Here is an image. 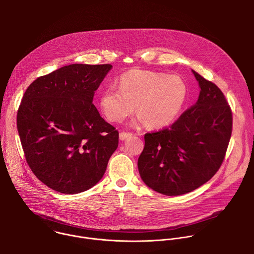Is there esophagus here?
<instances>
[{
	"label": "esophagus",
	"mask_w": 254,
	"mask_h": 254,
	"mask_svg": "<svg viewBox=\"0 0 254 254\" xmlns=\"http://www.w3.org/2000/svg\"><path fill=\"white\" fill-rule=\"evenodd\" d=\"M131 135H132V133H130V132L122 131V132H120V139H121V140H125V139L130 137Z\"/></svg>",
	"instance_id": "obj_1"
}]
</instances>
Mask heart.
<instances>
[{"label":"heart","instance_id":"heart-1","mask_svg":"<svg viewBox=\"0 0 254 254\" xmlns=\"http://www.w3.org/2000/svg\"><path fill=\"white\" fill-rule=\"evenodd\" d=\"M187 86L177 75L133 69L120 78V89L105 88L99 98L102 113L111 122H122L133 111L136 123L162 128L172 124L186 101Z\"/></svg>","mask_w":254,"mask_h":254}]
</instances>
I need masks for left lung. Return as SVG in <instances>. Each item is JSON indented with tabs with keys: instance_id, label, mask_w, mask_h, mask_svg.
Returning <instances> with one entry per match:
<instances>
[{
	"instance_id": "8db88e82",
	"label": "left lung",
	"mask_w": 254,
	"mask_h": 254,
	"mask_svg": "<svg viewBox=\"0 0 254 254\" xmlns=\"http://www.w3.org/2000/svg\"><path fill=\"white\" fill-rule=\"evenodd\" d=\"M200 93L196 103L170 127L144 134L139 176L154 191L183 195L219 170L232 131V114L222 91L192 70Z\"/></svg>"
}]
</instances>
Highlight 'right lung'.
I'll return each instance as SVG.
<instances>
[{"label":"right lung","mask_w":254,"mask_h":254,"mask_svg":"<svg viewBox=\"0 0 254 254\" xmlns=\"http://www.w3.org/2000/svg\"><path fill=\"white\" fill-rule=\"evenodd\" d=\"M111 64H70L40 76L18 110L22 148L34 175L63 194L96 185L119 146V131L92 103Z\"/></svg>","instance_id":"obj_1"}]
</instances>
